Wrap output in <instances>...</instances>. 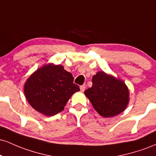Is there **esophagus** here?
<instances>
[{
	"label": "esophagus",
	"mask_w": 156,
	"mask_h": 156,
	"mask_svg": "<svg viewBox=\"0 0 156 156\" xmlns=\"http://www.w3.org/2000/svg\"><path fill=\"white\" fill-rule=\"evenodd\" d=\"M80 91H81V92H84V90H85V85L80 86Z\"/></svg>",
	"instance_id": "esophagus-1"
}]
</instances>
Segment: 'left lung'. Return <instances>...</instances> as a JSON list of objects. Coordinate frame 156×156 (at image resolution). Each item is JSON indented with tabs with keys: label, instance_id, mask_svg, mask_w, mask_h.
<instances>
[{
	"label": "left lung",
	"instance_id": "obj_1",
	"mask_svg": "<svg viewBox=\"0 0 156 156\" xmlns=\"http://www.w3.org/2000/svg\"><path fill=\"white\" fill-rule=\"evenodd\" d=\"M92 86L84 92L97 112L104 117H112L125 110L129 101V91L122 80L97 73Z\"/></svg>",
	"mask_w": 156,
	"mask_h": 156
}]
</instances>
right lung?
<instances>
[{
  "instance_id": "obj_1",
  "label": "right lung",
  "mask_w": 156,
  "mask_h": 156,
  "mask_svg": "<svg viewBox=\"0 0 156 156\" xmlns=\"http://www.w3.org/2000/svg\"><path fill=\"white\" fill-rule=\"evenodd\" d=\"M73 80V75L63 66L46 64L27 80L25 95L37 112L53 116L62 112L72 94L80 90Z\"/></svg>"
}]
</instances>
